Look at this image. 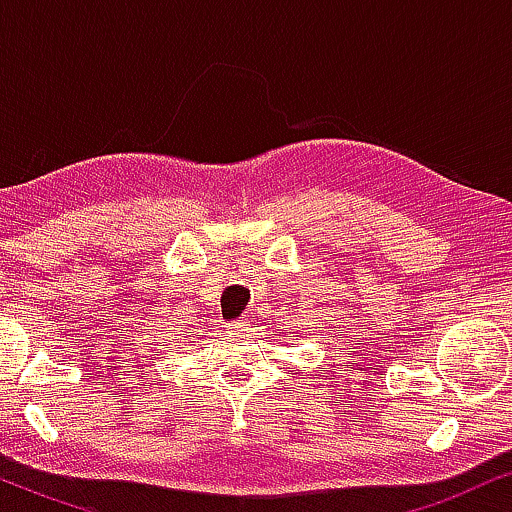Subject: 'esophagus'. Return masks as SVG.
<instances>
[{"label":"esophagus","mask_w":512,"mask_h":512,"mask_svg":"<svg viewBox=\"0 0 512 512\" xmlns=\"http://www.w3.org/2000/svg\"><path fill=\"white\" fill-rule=\"evenodd\" d=\"M226 331L233 333V335H240V333L247 331V321H244V319L230 321V324H226Z\"/></svg>","instance_id":"obj_1"}]
</instances>
